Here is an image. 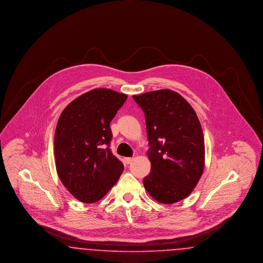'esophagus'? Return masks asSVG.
<instances>
[{
  "mask_svg": "<svg viewBox=\"0 0 263 263\" xmlns=\"http://www.w3.org/2000/svg\"><path fill=\"white\" fill-rule=\"evenodd\" d=\"M133 160H134L133 158H125V159H124V163H125L126 164H129V163H131L133 162Z\"/></svg>",
  "mask_w": 263,
  "mask_h": 263,
  "instance_id": "34e87169",
  "label": "esophagus"
}]
</instances>
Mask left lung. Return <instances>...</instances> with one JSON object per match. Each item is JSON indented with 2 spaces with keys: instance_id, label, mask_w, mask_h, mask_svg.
Instances as JSON below:
<instances>
[{
  "instance_id": "left-lung-1",
  "label": "left lung",
  "mask_w": 263,
  "mask_h": 263,
  "mask_svg": "<svg viewBox=\"0 0 263 263\" xmlns=\"http://www.w3.org/2000/svg\"><path fill=\"white\" fill-rule=\"evenodd\" d=\"M145 114L151 173L143 182L163 204L186 198L203 174L205 144L199 119L179 93L159 89L133 96Z\"/></svg>"
}]
</instances>
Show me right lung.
Masks as SVG:
<instances>
[{
    "label": "right lung",
    "mask_w": 263,
    "mask_h": 263,
    "mask_svg": "<svg viewBox=\"0 0 263 263\" xmlns=\"http://www.w3.org/2000/svg\"><path fill=\"white\" fill-rule=\"evenodd\" d=\"M127 95L95 88L63 110L54 136L57 174L83 203L100 200L117 182L124 165L110 151V122Z\"/></svg>",
    "instance_id": "obj_1"
}]
</instances>
